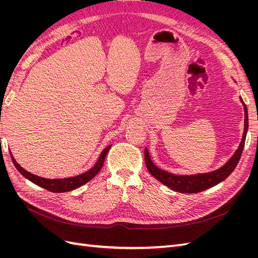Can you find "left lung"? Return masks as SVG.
Wrapping results in <instances>:
<instances>
[{"label":"left lung","mask_w":258,"mask_h":258,"mask_svg":"<svg viewBox=\"0 0 258 258\" xmlns=\"http://www.w3.org/2000/svg\"><path fill=\"white\" fill-rule=\"evenodd\" d=\"M241 102L244 105V131L243 137H242L241 143L238 147L236 153L233 154L232 157L229 159V161L226 163L225 166L220 168L216 171H213L211 173H205V174H196V175H175L172 173L166 172L159 168L156 167L153 161L151 160L150 155H148L147 148H145L144 155H145V165L147 167V170L150 171V173L158 179L159 182L165 184L166 186L170 187L171 189H173L178 192H186V194H194L204 191L210 187H213L217 185L218 183L223 182L226 177H228L235 168L237 167L238 162L240 160V157L243 152V147L245 143V137L248 128V118H247V108L244 104L243 100L241 99Z\"/></svg>","instance_id":"obj_1"}]
</instances>
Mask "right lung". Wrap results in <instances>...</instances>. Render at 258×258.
<instances>
[{
  "label": "right lung",
  "mask_w": 258,
  "mask_h": 258,
  "mask_svg": "<svg viewBox=\"0 0 258 258\" xmlns=\"http://www.w3.org/2000/svg\"><path fill=\"white\" fill-rule=\"evenodd\" d=\"M110 148H111V145H108L107 147L104 148L102 153H101L96 165L93 166L90 170H88L87 172L82 173V174L76 175V176H72V177H66V178H45V177L37 176L35 174L28 172L27 170L20 167L18 165V162L14 159L13 156H12V160L14 162L15 167L17 168L19 172L26 178H28L29 181L43 187V188H45V189L52 191V192H64V191H69V190H73V189L77 188V187H80L87 182H89L92 177H95L98 174L99 171L101 170V168H102L105 157H106V154L108 151H110ZM11 155H12V153H11Z\"/></svg>",
  "instance_id": "right-lung-1"
}]
</instances>
